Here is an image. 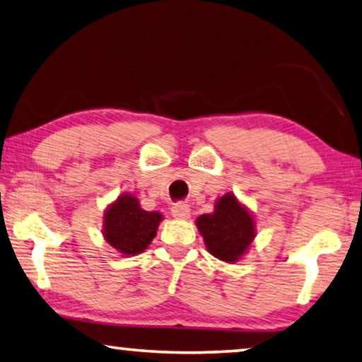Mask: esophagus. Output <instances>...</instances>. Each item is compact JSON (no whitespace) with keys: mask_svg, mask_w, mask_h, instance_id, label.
Returning <instances> with one entry per match:
<instances>
[{"mask_svg":"<svg viewBox=\"0 0 362 362\" xmlns=\"http://www.w3.org/2000/svg\"><path fill=\"white\" fill-rule=\"evenodd\" d=\"M170 214L175 218H188L189 217V206L185 203H177L170 209Z\"/></svg>","mask_w":362,"mask_h":362,"instance_id":"34e87169","label":"esophagus"}]
</instances>
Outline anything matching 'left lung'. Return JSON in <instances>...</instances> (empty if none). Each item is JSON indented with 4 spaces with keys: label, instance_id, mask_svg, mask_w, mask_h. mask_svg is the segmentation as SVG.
Segmentation results:
<instances>
[{
    "label": "left lung",
    "instance_id": "8db88e82",
    "mask_svg": "<svg viewBox=\"0 0 362 362\" xmlns=\"http://www.w3.org/2000/svg\"><path fill=\"white\" fill-rule=\"evenodd\" d=\"M209 252L223 262H236L246 252L254 238V220L233 194L217 201L214 214L196 218Z\"/></svg>",
    "mask_w": 362,
    "mask_h": 362
}]
</instances>
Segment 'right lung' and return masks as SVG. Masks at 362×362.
<instances>
[{"label":"right lung","mask_w":362,"mask_h":362,"mask_svg":"<svg viewBox=\"0 0 362 362\" xmlns=\"http://www.w3.org/2000/svg\"><path fill=\"white\" fill-rule=\"evenodd\" d=\"M161 220V214L140 209L136 198L122 194L105 214V240L121 254H140L155 238Z\"/></svg>","instance_id":"right-lung-1"}]
</instances>
